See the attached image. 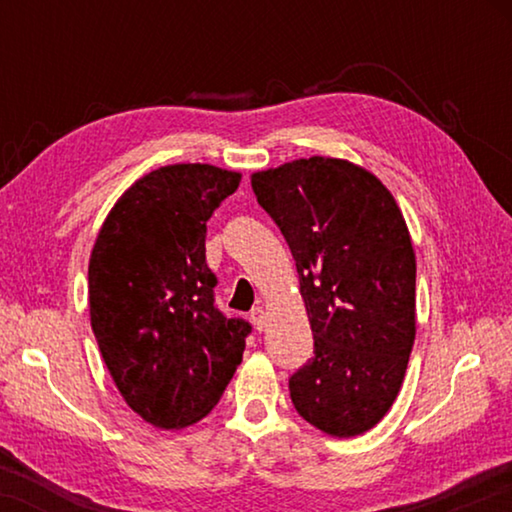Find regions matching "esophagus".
Here are the masks:
<instances>
[{
	"label": "esophagus",
	"instance_id": "34e87169",
	"mask_svg": "<svg viewBox=\"0 0 512 512\" xmlns=\"http://www.w3.org/2000/svg\"><path fill=\"white\" fill-rule=\"evenodd\" d=\"M250 320H253V325L262 332V329L266 327V311L264 307H253V311H250Z\"/></svg>",
	"mask_w": 512,
	"mask_h": 512
}]
</instances>
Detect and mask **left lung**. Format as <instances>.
I'll return each mask as SVG.
<instances>
[{
  "mask_svg": "<svg viewBox=\"0 0 512 512\" xmlns=\"http://www.w3.org/2000/svg\"><path fill=\"white\" fill-rule=\"evenodd\" d=\"M296 259L314 357L291 402L336 438L368 431L400 393L415 341V253L393 194L339 158H302L250 178Z\"/></svg>",
  "mask_w": 512,
  "mask_h": 512,
  "instance_id": "obj_1",
  "label": "left lung"
}]
</instances>
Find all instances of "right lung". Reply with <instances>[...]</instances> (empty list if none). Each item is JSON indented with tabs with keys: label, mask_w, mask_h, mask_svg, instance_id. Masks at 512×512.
<instances>
[{
	"label": "right lung",
	"mask_w": 512,
	"mask_h": 512,
	"mask_svg": "<svg viewBox=\"0 0 512 512\" xmlns=\"http://www.w3.org/2000/svg\"><path fill=\"white\" fill-rule=\"evenodd\" d=\"M241 173L169 164L121 194L88 266L90 323L126 404L158 429H183L221 400L250 325L214 305L207 219Z\"/></svg>",
	"instance_id": "obj_1"
}]
</instances>
